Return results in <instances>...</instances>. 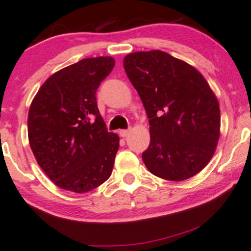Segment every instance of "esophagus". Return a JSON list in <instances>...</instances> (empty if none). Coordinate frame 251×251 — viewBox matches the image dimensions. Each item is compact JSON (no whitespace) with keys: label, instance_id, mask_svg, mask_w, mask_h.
<instances>
[{"label":"esophagus","instance_id":"obj_1","mask_svg":"<svg viewBox=\"0 0 251 251\" xmlns=\"http://www.w3.org/2000/svg\"><path fill=\"white\" fill-rule=\"evenodd\" d=\"M119 135H121L122 137H127L129 135V130L128 129H122V130H119Z\"/></svg>","mask_w":251,"mask_h":251}]
</instances>
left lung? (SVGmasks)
I'll return each instance as SVG.
<instances>
[{
  "label": "left lung",
  "mask_w": 251,
  "mask_h": 251,
  "mask_svg": "<svg viewBox=\"0 0 251 251\" xmlns=\"http://www.w3.org/2000/svg\"><path fill=\"white\" fill-rule=\"evenodd\" d=\"M124 69L149 118L144 164L166 180L194 177L212 159L220 137L219 101L207 81L195 67L161 50L126 55Z\"/></svg>",
  "instance_id": "8db88e82"
}]
</instances>
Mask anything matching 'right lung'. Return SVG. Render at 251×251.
I'll return each instance as SVG.
<instances>
[{
	"label": "right lung",
	"instance_id": "obj_1",
	"mask_svg": "<svg viewBox=\"0 0 251 251\" xmlns=\"http://www.w3.org/2000/svg\"><path fill=\"white\" fill-rule=\"evenodd\" d=\"M114 66L109 56L81 59L48 77L32 100L30 148L59 188L83 194L110 177L119 137L107 130L96 92Z\"/></svg>",
	"mask_w": 251,
	"mask_h": 251
}]
</instances>
